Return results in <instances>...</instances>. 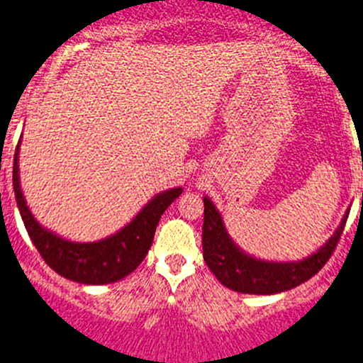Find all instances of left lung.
Segmentation results:
<instances>
[{
	"mask_svg": "<svg viewBox=\"0 0 363 363\" xmlns=\"http://www.w3.org/2000/svg\"><path fill=\"white\" fill-rule=\"evenodd\" d=\"M203 205L201 242H203L205 262L223 286L239 294L252 295H274L288 291L318 274V270L333 254L349 216L347 208L333 235L308 257L301 261H264L247 254L235 245L225 227L221 212L216 208L211 198L205 196Z\"/></svg>",
	"mask_w": 363,
	"mask_h": 363,
	"instance_id": "left-lung-1",
	"label": "left lung"
}]
</instances>
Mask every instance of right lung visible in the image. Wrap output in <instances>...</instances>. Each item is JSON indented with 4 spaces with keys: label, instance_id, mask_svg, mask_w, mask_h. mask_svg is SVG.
I'll return each instance as SVG.
<instances>
[{
    "label": "right lung",
    "instance_id": "obj_1",
    "mask_svg": "<svg viewBox=\"0 0 363 363\" xmlns=\"http://www.w3.org/2000/svg\"><path fill=\"white\" fill-rule=\"evenodd\" d=\"M19 145L21 142L16 149L12 171L16 203L26 232L46 264L61 277L81 284H111L135 272L151 248L160 218L184 189L174 187L156 194L125 227L108 238L93 242L72 241L43 227L26 205L19 179Z\"/></svg>",
    "mask_w": 363,
    "mask_h": 363
}]
</instances>
